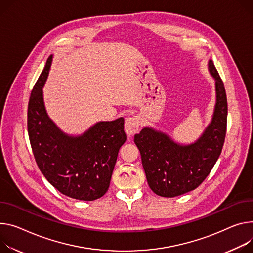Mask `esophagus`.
<instances>
[{"mask_svg":"<svg viewBox=\"0 0 253 253\" xmlns=\"http://www.w3.org/2000/svg\"><path fill=\"white\" fill-rule=\"evenodd\" d=\"M139 126H140V120L138 117L136 116L129 117L125 121V132L127 133L128 136L134 135L137 131L139 130Z\"/></svg>","mask_w":253,"mask_h":253,"instance_id":"esophagus-1","label":"esophagus"}]
</instances>
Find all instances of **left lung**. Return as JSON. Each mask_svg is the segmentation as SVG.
Instances as JSON below:
<instances>
[{"label": "left lung", "instance_id": "left-lung-1", "mask_svg": "<svg viewBox=\"0 0 253 253\" xmlns=\"http://www.w3.org/2000/svg\"><path fill=\"white\" fill-rule=\"evenodd\" d=\"M208 65L215 79L216 105L211 123L198 140L181 145L150 127H144L134 136L148 185L158 196L173 198L195 190L209 175L221 154L227 127V98L211 59Z\"/></svg>", "mask_w": 253, "mask_h": 253}]
</instances>
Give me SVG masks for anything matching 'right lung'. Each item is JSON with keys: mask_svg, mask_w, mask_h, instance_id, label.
Returning a JSON list of instances; mask_svg holds the SVG:
<instances>
[{"mask_svg": "<svg viewBox=\"0 0 253 253\" xmlns=\"http://www.w3.org/2000/svg\"><path fill=\"white\" fill-rule=\"evenodd\" d=\"M52 55L45 64L29 99L27 126L36 164L61 194L82 201L103 197L120 147L126 141L124 119L102 121L80 136L63 133L48 117L42 87L46 82Z\"/></svg>", "mask_w": 253, "mask_h": 253, "instance_id": "obj_1", "label": "right lung"}]
</instances>
